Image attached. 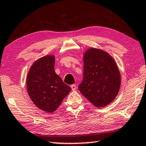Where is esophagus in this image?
<instances>
[{
    "label": "esophagus",
    "instance_id": "esophagus-1",
    "mask_svg": "<svg viewBox=\"0 0 146 146\" xmlns=\"http://www.w3.org/2000/svg\"><path fill=\"white\" fill-rule=\"evenodd\" d=\"M71 90H72L73 91H75V90H76V85H75V84L71 85Z\"/></svg>",
    "mask_w": 146,
    "mask_h": 146
}]
</instances>
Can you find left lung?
I'll return each instance as SVG.
<instances>
[{
  "mask_svg": "<svg viewBox=\"0 0 146 146\" xmlns=\"http://www.w3.org/2000/svg\"><path fill=\"white\" fill-rule=\"evenodd\" d=\"M83 61V80L78 90L95 107H104L115 100L120 90L117 64L106 51L93 48L86 51Z\"/></svg>",
  "mask_w": 146,
  "mask_h": 146,
  "instance_id": "left-lung-1",
  "label": "left lung"
}]
</instances>
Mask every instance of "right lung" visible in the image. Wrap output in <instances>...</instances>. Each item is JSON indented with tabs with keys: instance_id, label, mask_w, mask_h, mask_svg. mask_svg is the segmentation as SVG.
<instances>
[{
	"instance_id": "obj_1",
	"label": "right lung",
	"mask_w": 146,
	"mask_h": 146,
	"mask_svg": "<svg viewBox=\"0 0 146 146\" xmlns=\"http://www.w3.org/2000/svg\"><path fill=\"white\" fill-rule=\"evenodd\" d=\"M55 56L46 55L32 64L27 76V91L36 107L53 113L71 90L54 70Z\"/></svg>"
}]
</instances>
